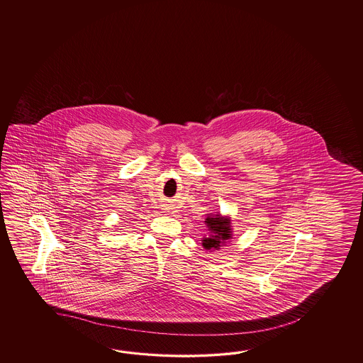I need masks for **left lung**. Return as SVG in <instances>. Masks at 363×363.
I'll return each instance as SVG.
<instances>
[{"mask_svg": "<svg viewBox=\"0 0 363 363\" xmlns=\"http://www.w3.org/2000/svg\"><path fill=\"white\" fill-rule=\"evenodd\" d=\"M210 235L202 240V247L206 250H214L223 247L224 244L232 239L231 219L222 216L219 213L208 214L205 219Z\"/></svg>", "mask_w": 363, "mask_h": 363, "instance_id": "left-lung-1", "label": "left lung"}]
</instances>
